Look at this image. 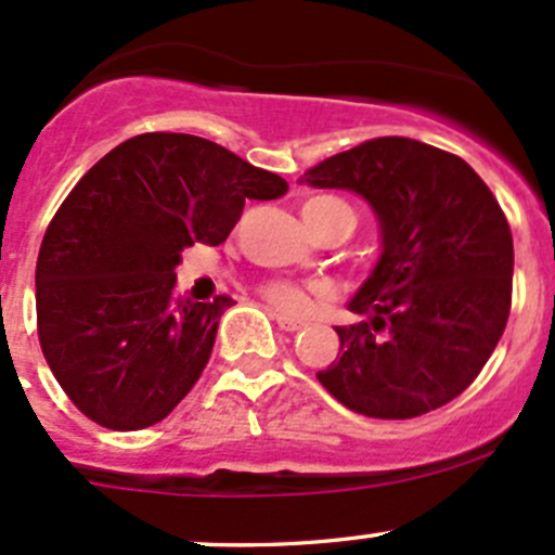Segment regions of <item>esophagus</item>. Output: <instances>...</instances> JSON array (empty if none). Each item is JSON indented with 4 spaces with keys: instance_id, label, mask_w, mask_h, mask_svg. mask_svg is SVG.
<instances>
[{
    "instance_id": "34e87169",
    "label": "esophagus",
    "mask_w": 555,
    "mask_h": 555,
    "mask_svg": "<svg viewBox=\"0 0 555 555\" xmlns=\"http://www.w3.org/2000/svg\"><path fill=\"white\" fill-rule=\"evenodd\" d=\"M272 318H275V323L283 331H301V328H305V323H301V320H296V318H291V315H283V312H272Z\"/></svg>"
}]
</instances>
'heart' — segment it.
<instances>
[{"label":"heart","instance_id":"heart-1","mask_svg":"<svg viewBox=\"0 0 555 555\" xmlns=\"http://www.w3.org/2000/svg\"><path fill=\"white\" fill-rule=\"evenodd\" d=\"M331 205H345V203H339V199L334 197H312L307 199L305 208H301V216L315 219V216L323 214V210L331 208ZM323 294H325L323 285H301V283H294V280H283V278H272L261 285V296H264L272 307H278V310L283 312H294V315L296 312H305L307 307H310V301Z\"/></svg>","mask_w":555,"mask_h":555}]
</instances>
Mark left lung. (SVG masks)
<instances>
[{
  "instance_id": "8db88e82",
  "label": "left lung",
  "mask_w": 555,
  "mask_h": 555,
  "mask_svg": "<svg viewBox=\"0 0 555 555\" xmlns=\"http://www.w3.org/2000/svg\"><path fill=\"white\" fill-rule=\"evenodd\" d=\"M374 208L382 256L336 325L318 379L358 414L411 420L454 401L494 352L513 296V235L481 176L456 154L401 135L371 139L305 173Z\"/></svg>"
}]
</instances>
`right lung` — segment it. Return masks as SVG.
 Instances as JSON below:
<instances>
[{"mask_svg":"<svg viewBox=\"0 0 555 555\" xmlns=\"http://www.w3.org/2000/svg\"><path fill=\"white\" fill-rule=\"evenodd\" d=\"M288 184L208 139L141 133L101 157L44 232L37 259L42 356L68 401L108 430H144L203 374L230 296L181 299L176 267L219 245L245 199Z\"/></svg>","mask_w":555,"mask_h":555,"instance_id":"add662e5","label":"right lung"}]
</instances>
